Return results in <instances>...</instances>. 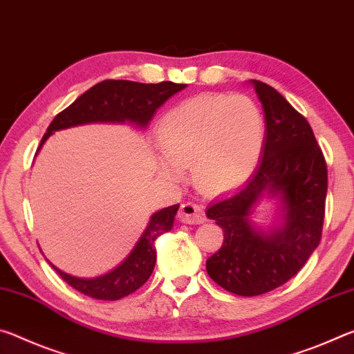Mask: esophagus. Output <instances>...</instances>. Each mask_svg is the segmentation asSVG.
Returning <instances> with one entry per match:
<instances>
[{
	"mask_svg": "<svg viewBox=\"0 0 354 354\" xmlns=\"http://www.w3.org/2000/svg\"><path fill=\"white\" fill-rule=\"evenodd\" d=\"M178 218L185 224H201L207 221L204 208L194 204V202H185V204H182L180 212H178Z\"/></svg>",
	"mask_w": 354,
	"mask_h": 354,
	"instance_id": "1",
	"label": "esophagus"
}]
</instances>
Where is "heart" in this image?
Segmentation results:
<instances>
[{"mask_svg": "<svg viewBox=\"0 0 354 354\" xmlns=\"http://www.w3.org/2000/svg\"><path fill=\"white\" fill-rule=\"evenodd\" d=\"M163 156L158 169L180 180L193 165V178L205 193H221L246 182L260 161L265 118L246 95L202 94L174 106L158 124Z\"/></svg>", "mask_w": 354, "mask_h": 354, "instance_id": "b5f03b06", "label": "heart"}]
</instances>
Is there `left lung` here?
<instances>
[{
    "mask_svg": "<svg viewBox=\"0 0 354 354\" xmlns=\"http://www.w3.org/2000/svg\"><path fill=\"white\" fill-rule=\"evenodd\" d=\"M249 84L262 103L265 144L245 185L213 201L207 218L224 243L207 260V273L225 290L257 297L298 273L322 239L328 169L310 125L279 92L262 81ZM263 200L275 204L266 226L253 221Z\"/></svg>",
    "mask_w": 354,
    "mask_h": 354,
    "instance_id": "left-lung-1",
    "label": "left lung"
}]
</instances>
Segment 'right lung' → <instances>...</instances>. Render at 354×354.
I'll return each mask as SVG.
<instances>
[{
	"instance_id": "obj_1",
	"label": "right lung",
	"mask_w": 354,
	"mask_h": 354,
	"mask_svg": "<svg viewBox=\"0 0 354 354\" xmlns=\"http://www.w3.org/2000/svg\"><path fill=\"white\" fill-rule=\"evenodd\" d=\"M185 88L187 84H177L172 81H163L158 84H144L129 80L102 81L56 115L46 129L36 155L55 131L71 127L84 124H131L146 130L156 109ZM177 210L178 204L155 212L129 256L105 274L78 277L59 270L48 259L46 262L53 266L56 273L68 286L86 297L105 301L120 299L138 290L152 274L156 262L155 241L160 235L172 229Z\"/></svg>"
}]
</instances>
